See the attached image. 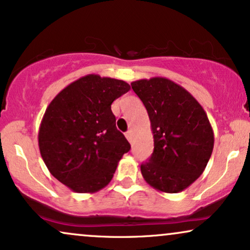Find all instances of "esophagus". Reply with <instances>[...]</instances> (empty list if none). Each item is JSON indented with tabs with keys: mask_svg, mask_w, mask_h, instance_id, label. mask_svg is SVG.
<instances>
[{
	"mask_svg": "<svg viewBox=\"0 0 250 250\" xmlns=\"http://www.w3.org/2000/svg\"><path fill=\"white\" fill-rule=\"evenodd\" d=\"M131 136H133V133H131V130H129L125 133V137H127V140L129 142H131Z\"/></svg>",
	"mask_w": 250,
	"mask_h": 250,
	"instance_id": "esophagus-1",
	"label": "esophagus"
}]
</instances>
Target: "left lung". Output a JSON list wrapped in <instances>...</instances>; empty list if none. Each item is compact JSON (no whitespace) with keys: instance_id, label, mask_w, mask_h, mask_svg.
Wrapping results in <instances>:
<instances>
[{"instance_id":"left-lung-1","label":"left lung","mask_w":250,"mask_h":250,"mask_svg":"<svg viewBox=\"0 0 250 250\" xmlns=\"http://www.w3.org/2000/svg\"><path fill=\"white\" fill-rule=\"evenodd\" d=\"M146 108L154 152L141 165L144 180L161 192L178 193L199 178L211 158L214 134L204 108L167 78L131 83Z\"/></svg>"}]
</instances>
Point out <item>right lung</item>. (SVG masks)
Returning a JSON list of instances; mask_svg holds the SVG:
<instances>
[{"label":"right lung","mask_w":250,"mask_h":250,"mask_svg":"<svg viewBox=\"0 0 250 250\" xmlns=\"http://www.w3.org/2000/svg\"><path fill=\"white\" fill-rule=\"evenodd\" d=\"M129 89L123 80L88 74L47 106L39 127V151L50 173L72 191H100L130 150L112 112L113 101Z\"/></svg>","instance_id":"1"}]
</instances>
